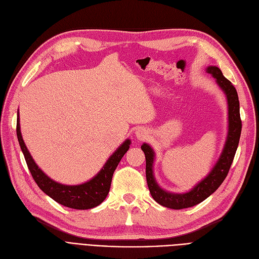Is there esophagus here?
I'll list each match as a JSON object with an SVG mask.
<instances>
[{
	"label": "esophagus",
	"instance_id": "esophagus-1",
	"mask_svg": "<svg viewBox=\"0 0 259 259\" xmlns=\"http://www.w3.org/2000/svg\"><path fill=\"white\" fill-rule=\"evenodd\" d=\"M136 136L139 140H145L147 137H148V132L145 128H139L137 131H136Z\"/></svg>",
	"mask_w": 259,
	"mask_h": 259
}]
</instances>
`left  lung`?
<instances>
[{
  "instance_id": "obj_1",
  "label": "left lung",
  "mask_w": 259,
  "mask_h": 259,
  "mask_svg": "<svg viewBox=\"0 0 259 259\" xmlns=\"http://www.w3.org/2000/svg\"><path fill=\"white\" fill-rule=\"evenodd\" d=\"M206 72L212 74V76L216 79L218 85L224 91V94L226 95L228 102V135L226 143H225L220 159L216 162L211 172L187 193H169V191L163 190L158 185L154 178L153 164L155 153L153 148L146 143L141 146L142 151L145 154L146 181L149 193H151L156 202L165 207L173 208V210H181V208L194 206L202 202L208 196H211L222 185L224 180L226 179L239 144L242 122L240 118V103L237 90L231 84V81L224 76L218 66H207Z\"/></svg>"
}]
</instances>
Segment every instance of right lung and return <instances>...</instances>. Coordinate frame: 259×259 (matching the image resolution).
<instances>
[{"label":"right lung","mask_w":259,"mask_h":259,"mask_svg":"<svg viewBox=\"0 0 259 259\" xmlns=\"http://www.w3.org/2000/svg\"><path fill=\"white\" fill-rule=\"evenodd\" d=\"M16 130H17V138L24 159H26L28 168L37 186L47 196L54 199L56 202L71 208H76V210H88V208H93L104 201L111 188L114 171L117 168L123 155L127 153L131 143L129 139L124 141L116 149L115 153L108 158V160L102 166L100 172L90 181L82 183L80 185H63L48 178L33 160L21 136L19 113L17 116V128Z\"/></svg>","instance_id":"1"}]
</instances>
